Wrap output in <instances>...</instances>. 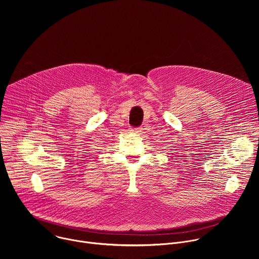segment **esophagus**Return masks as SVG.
<instances>
[{"label": "esophagus", "mask_w": 259, "mask_h": 259, "mask_svg": "<svg viewBox=\"0 0 259 259\" xmlns=\"http://www.w3.org/2000/svg\"><path fill=\"white\" fill-rule=\"evenodd\" d=\"M135 130H137L136 132H140V130H143V128H142V127H140V128H137V129H135ZM131 131H134V130H131Z\"/></svg>", "instance_id": "1"}]
</instances>
